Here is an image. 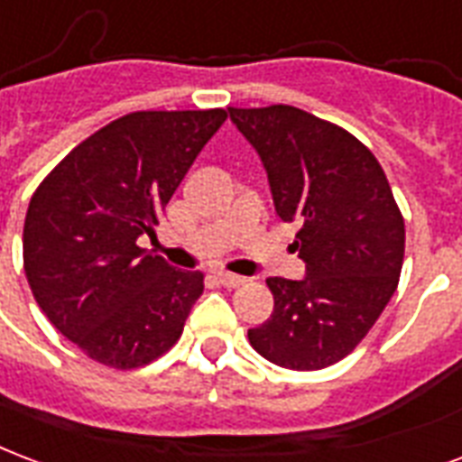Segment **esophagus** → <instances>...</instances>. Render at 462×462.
I'll use <instances>...</instances> for the list:
<instances>
[{"mask_svg":"<svg viewBox=\"0 0 462 462\" xmlns=\"http://www.w3.org/2000/svg\"><path fill=\"white\" fill-rule=\"evenodd\" d=\"M217 282H220L222 286H227V289H237V286H242L247 279H245V276L230 274V272H220V274H217Z\"/></svg>","mask_w":462,"mask_h":462,"instance_id":"1","label":"esophagus"}]
</instances>
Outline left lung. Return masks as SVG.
I'll return each instance as SVG.
<instances>
[{
	"instance_id": "obj_1",
	"label": "left lung",
	"mask_w": 462,
	"mask_h": 462,
	"mask_svg": "<svg viewBox=\"0 0 462 462\" xmlns=\"http://www.w3.org/2000/svg\"><path fill=\"white\" fill-rule=\"evenodd\" d=\"M264 163L276 215L299 222L300 282L269 276L274 313L249 343L286 370H323L360 345L394 296L404 217L374 153L291 105L227 107Z\"/></svg>"
}]
</instances>
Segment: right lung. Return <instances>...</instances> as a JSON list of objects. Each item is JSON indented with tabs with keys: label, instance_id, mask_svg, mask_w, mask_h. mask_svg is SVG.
<instances>
[{
	"label": "right lung",
	"instance_id": "1",
	"mask_svg": "<svg viewBox=\"0 0 462 462\" xmlns=\"http://www.w3.org/2000/svg\"><path fill=\"white\" fill-rule=\"evenodd\" d=\"M225 109L132 112L75 146L31 196L23 272L51 323L88 357L134 370L183 333L203 274L173 269L136 245Z\"/></svg>",
	"mask_w": 462,
	"mask_h": 462
}]
</instances>
